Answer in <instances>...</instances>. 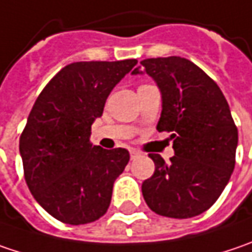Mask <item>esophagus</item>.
Segmentation results:
<instances>
[{
  "label": "esophagus",
  "instance_id": "obj_1",
  "mask_svg": "<svg viewBox=\"0 0 252 252\" xmlns=\"http://www.w3.org/2000/svg\"><path fill=\"white\" fill-rule=\"evenodd\" d=\"M129 156H131V159H135V158H138V157H140V153H138L137 150L131 148V150H129Z\"/></svg>",
  "mask_w": 252,
  "mask_h": 252
}]
</instances>
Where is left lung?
<instances>
[{"mask_svg": "<svg viewBox=\"0 0 252 252\" xmlns=\"http://www.w3.org/2000/svg\"><path fill=\"white\" fill-rule=\"evenodd\" d=\"M148 74L159 88L162 111L157 129L172 132L175 156L156 164L142 195L156 214L191 218L207 211L228 184L235 167L238 131L220 87L181 57L148 58L132 72Z\"/></svg>", "mask_w": 252, "mask_h": 252, "instance_id": "left-lung-1", "label": "left lung"}]
</instances>
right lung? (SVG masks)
I'll use <instances>...</instances> for the list:
<instances>
[{
	"label": "right lung",
	"mask_w": 252,
	"mask_h": 252,
	"mask_svg": "<svg viewBox=\"0 0 252 252\" xmlns=\"http://www.w3.org/2000/svg\"><path fill=\"white\" fill-rule=\"evenodd\" d=\"M135 64L137 60L72 63L45 85L28 115L20 138L25 181L58 221L88 224L110 207L114 181L129 153L93 145L91 126Z\"/></svg>",
	"instance_id": "right-lung-1"
}]
</instances>
